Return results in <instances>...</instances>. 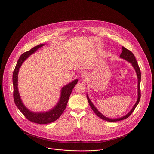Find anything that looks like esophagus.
<instances>
[{"mask_svg":"<svg viewBox=\"0 0 154 154\" xmlns=\"http://www.w3.org/2000/svg\"><path fill=\"white\" fill-rule=\"evenodd\" d=\"M87 76H88L87 73H82V75H81V78H83V79H87Z\"/></svg>","mask_w":154,"mask_h":154,"instance_id":"1","label":"esophagus"}]
</instances>
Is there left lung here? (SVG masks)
Instances as JSON below:
<instances>
[{
	"instance_id": "obj_1",
	"label": "left lung",
	"mask_w": 154,
	"mask_h": 154,
	"mask_svg": "<svg viewBox=\"0 0 154 154\" xmlns=\"http://www.w3.org/2000/svg\"><path fill=\"white\" fill-rule=\"evenodd\" d=\"M120 58L125 60L126 61H128L129 63H131L132 67H134V69H135V71L136 72L137 76V78H138V97H137V101L135 103V105H134V106L132 107V108L131 109V110L125 116L117 118V119H110V118H108L106 116H103L102 113H100L97 109L95 107V106L93 104V103L91 102V101L90 100L89 97L88 96V94H87V97L89 103V105L90 106V107L91 108L92 110L94 112V113L100 119L106 120V121H108V122H117V121H119V120H122L123 119H125L126 118H128L132 113V112L134 111L135 108H136V106H137L138 103H139V101L140 100V97H141V94H140V81H141V72L139 68V66L137 64V62L136 61L135 57L134 55V54L128 49H126L125 48H124L123 46L122 47V52L120 55Z\"/></svg>"
}]
</instances>
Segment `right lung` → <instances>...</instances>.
<instances>
[{
    "label": "right lung",
    "mask_w": 154,
    "mask_h": 154,
    "mask_svg": "<svg viewBox=\"0 0 154 154\" xmlns=\"http://www.w3.org/2000/svg\"><path fill=\"white\" fill-rule=\"evenodd\" d=\"M44 45V44L39 45L35 47H34L30 51L23 53L20 57L17 63L13 75V82L14 87L13 97L15 104L26 119H28L32 122L39 124L50 123L55 121L60 117V116L63 114V111L66 109L72 90L78 81V79H76L69 83L66 85H64L61 88V95L58 103L53 108L48 111L38 112H33L30 111L24 105L20 98V96L18 90V73L19 71V69L20 68L23 63L31 55L35 52L39 48H42Z\"/></svg>",
    "instance_id": "obj_1"
}]
</instances>
